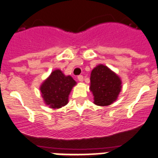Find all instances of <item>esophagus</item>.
Segmentation results:
<instances>
[{
    "label": "esophagus",
    "mask_w": 158,
    "mask_h": 158,
    "mask_svg": "<svg viewBox=\"0 0 158 158\" xmlns=\"http://www.w3.org/2000/svg\"><path fill=\"white\" fill-rule=\"evenodd\" d=\"M77 80L79 81H81V82L83 81V80H84L83 76H82V75H80V76H78L77 77Z\"/></svg>",
    "instance_id": "34e87169"
}]
</instances>
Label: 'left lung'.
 Wrapping results in <instances>:
<instances>
[{
  "mask_svg": "<svg viewBox=\"0 0 158 158\" xmlns=\"http://www.w3.org/2000/svg\"><path fill=\"white\" fill-rule=\"evenodd\" d=\"M122 88L120 77L104 65H96L90 75L89 89L98 106H108L115 101Z\"/></svg>",
  "mask_w": 158,
  "mask_h": 158,
  "instance_id": "obj_1",
  "label": "left lung"
}]
</instances>
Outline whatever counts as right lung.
Wrapping results in <instances>:
<instances>
[{
	"label": "right lung",
	"instance_id": "add662e5",
	"mask_svg": "<svg viewBox=\"0 0 158 158\" xmlns=\"http://www.w3.org/2000/svg\"><path fill=\"white\" fill-rule=\"evenodd\" d=\"M77 85L69 75L65 76L60 69L52 71L51 75L42 83L40 92L46 105L58 109L68 104L69 95Z\"/></svg>",
	"mask_w": 158,
	"mask_h": 158
}]
</instances>
